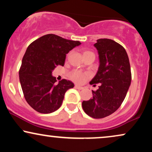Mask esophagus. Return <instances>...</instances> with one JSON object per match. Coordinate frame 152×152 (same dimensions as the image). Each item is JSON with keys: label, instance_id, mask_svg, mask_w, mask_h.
I'll use <instances>...</instances> for the list:
<instances>
[{"label": "esophagus", "instance_id": "34e87169", "mask_svg": "<svg viewBox=\"0 0 152 152\" xmlns=\"http://www.w3.org/2000/svg\"><path fill=\"white\" fill-rule=\"evenodd\" d=\"M74 87H75V88H76V89H78V90H83V88L81 87V86H77V85L75 86Z\"/></svg>", "mask_w": 152, "mask_h": 152}]
</instances>
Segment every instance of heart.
Returning a JSON list of instances; mask_svg holds the SVG:
<instances>
[{
	"instance_id": "heart-1",
	"label": "heart",
	"mask_w": 152,
	"mask_h": 152,
	"mask_svg": "<svg viewBox=\"0 0 152 152\" xmlns=\"http://www.w3.org/2000/svg\"><path fill=\"white\" fill-rule=\"evenodd\" d=\"M70 55V53L67 55V57H69ZM83 58L85 59L86 57H95V55L94 54L93 52L90 51V50H85L83 53ZM90 74H88V73H84L81 72L78 70H73L72 72H69V77L73 81L78 83H82L85 80L87 79V78H90Z\"/></svg>"
}]
</instances>
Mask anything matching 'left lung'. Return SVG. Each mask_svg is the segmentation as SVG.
Segmentation results:
<instances>
[{"instance_id": "8db88e82", "label": "left lung", "mask_w": 152, "mask_h": 152, "mask_svg": "<svg viewBox=\"0 0 152 152\" xmlns=\"http://www.w3.org/2000/svg\"><path fill=\"white\" fill-rule=\"evenodd\" d=\"M98 50L99 66L90 83L96 86L93 97L82 102L88 116L103 118L115 112L124 102L131 83V70L128 54L121 45L107 38L97 40L94 44Z\"/></svg>"}]
</instances>
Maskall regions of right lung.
<instances>
[{"label":"right lung","instance_id":"add662e5","mask_svg":"<svg viewBox=\"0 0 152 152\" xmlns=\"http://www.w3.org/2000/svg\"><path fill=\"white\" fill-rule=\"evenodd\" d=\"M80 45L55 34H47L32 42L22 58L19 74L24 98L38 112L50 114L62 105L64 94L74 84L62 79L56 83L52 72L64 66L66 54Z\"/></svg>","mask_w":152,"mask_h":152}]
</instances>
